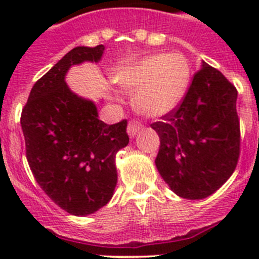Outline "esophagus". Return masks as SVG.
I'll list each match as a JSON object with an SVG mask.
<instances>
[{"label": "esophagus", "mask_w": 259, "mask_h": 259, "mask_svg": "<svg viewBox=\"0 0 259 259\" xmlns=\"http://www.w3.org/2000/svg\"><path fill=\"white\" fill-rule=\"evenodd\" d=\"M143 125L140 124L139 122L136 120H131V122L128 123V127H127V134L130 137H135L137 135V132L140 131Z\"/></svg>", "instance_id": "1"}]
</instances>
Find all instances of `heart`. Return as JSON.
I'll return each instance as SVG.
<instances>
[{"label": "heart", "instance_id": "b5f03b06", "mask_svg": "<svg viewBox=\"0 0 259 259\" xmlns=\"http://www.w3.org/2000/svg\"><path fill=\"white\" fill-rule=\"evenodd\" d=\"M111 79L127 92H136L134 106L139 113L158 118L179 106L191 83V65L180 53H154L123 62Z\"/></svg>", "mask_w": 259, "mask_h": 259}]
</instances>
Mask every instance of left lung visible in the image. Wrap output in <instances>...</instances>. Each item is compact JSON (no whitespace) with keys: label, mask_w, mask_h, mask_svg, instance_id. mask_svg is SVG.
I'll list each match as a JSON object with an SVG mask.
<instances>
[{"label":"left lung","mask_w":259,"mask_h":259,"mask_svg":"<svg viewBox=\"0 0 259 259\" xmlns=\"http://www.w3.org/2000/svg\"><path fill=\"white\" fill-rule=\"evenodd\" d=\"M236 88L221 71L202 61L180 106L152 124L161 140L155 166L179 197H209L236 168Z\"/></svg>","instance_id":"left-lung-1"}]
</instances>
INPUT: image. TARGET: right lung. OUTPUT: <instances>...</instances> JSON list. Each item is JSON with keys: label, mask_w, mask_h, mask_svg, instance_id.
<instances>
[{"label": "right lung", "mask_w": 259, "mask_h": 259, "mask_svg": "<svg viewBox=\"0 0 259 259\" xmlns=\"http://www.w3.org/2000/svg\"><path fill=\"white\" fill-rule=\"evenodd\" d=\"M104 50V45L70 50L36 81L20 118L36 182L53 202L76 217L93 214L111 200L118 182L115 155L130 143L125 120H100L97 104L66 83L72 66L97 63Z\"/></svg>", "instance_id": "right-lung-1"}]
</instances>
